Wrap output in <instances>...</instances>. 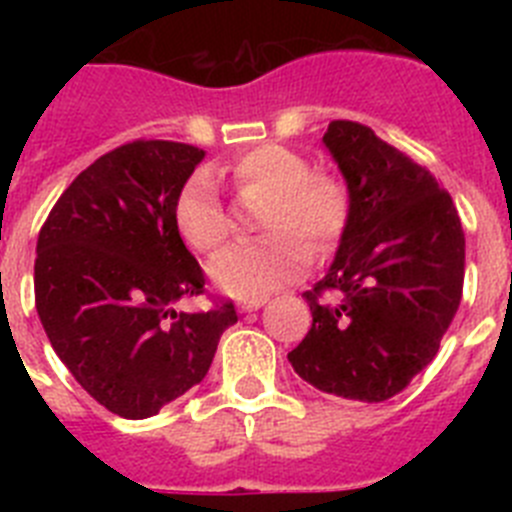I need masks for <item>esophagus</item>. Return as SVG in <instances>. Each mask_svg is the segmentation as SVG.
Returning <instances> with one entry per match:
<instances>
[{
  "label": "esophagus",
  "mask_w": 512,
  "mask_h": 512,
  "mask_svg": "<svg viewBox=\"0 0 512 512\" xmlns=\"http://www.w3.org/2000/svg\"><path fill=\"white\" fill-rule=\"evenodd\" d=\"M261 305H264V297H261V300H248V302H241V312H253V310H259Z\"/></svg>",
  "instance_id": "1"
}]
</instances>
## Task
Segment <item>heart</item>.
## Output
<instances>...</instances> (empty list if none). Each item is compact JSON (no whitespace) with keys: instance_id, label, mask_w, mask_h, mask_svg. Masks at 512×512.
<instances>
[{"instance_id":"obj_1","label":"heart","mask_w":512,"mask_h":512,"mask_svg":"<svg viewBox=\"0 0 512 512\" xmlns=\"http://www.w3.org/2000/svg\"><path fill=\"white\" fill-rule=\"evenodd\" d=\"M228 174L238 192L269 194L261 228L271 233L259 243H235L212 259L210 277L230 295L261 300L300 277L310 264L302 238L320 253L341 241L351 212L346 187L336 176L312 171L302 153L266 143L241 153ZM174 225L202 253L228 238V212L207 169L192 171L176 192Z\"/></svg>"}]
</instances>
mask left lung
Segmentation results:
<instances>
[{"instance_id": "left-lung-1", "label": "left lung", "mask_w": 512, "mask_h": 512, "mask_svg": "<svg viewBox=\"0 0 512 512\" xmlns=\"http://www.w3.org/2000/svg\"><path fill=\"white\" fill-rule=\"evenodd\" d=\"M323 143L351 212L336 261L302 295L312 328L289 361L328 395L382 402L431 364L459 310L464 228L436 176L372 128L333 120ZM328 291L336 303L322 300Z\"/></svg>"}]
</instances>
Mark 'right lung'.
Returning <instances> with one entry per match:
<instances>
[{
    "label": "right lung",
    "mask_w": 512,
    "mask_h": 512,
    "mask_svg": "<svg viewBox=\"0 0 512 512\" xmlns=\"http://www.w3.org/2000/svg\"><path fill=\"white\" fill-rule=\"evenodd\" d=\"M205 151L133 140L104 153L58 197L38 235L35 307L76 382L120 418H151L202 382L233 300L207 312L205 271L174 225V200Z\"/></svg>",
    "instance_id": "right-lung-1"
}]
</instances>
